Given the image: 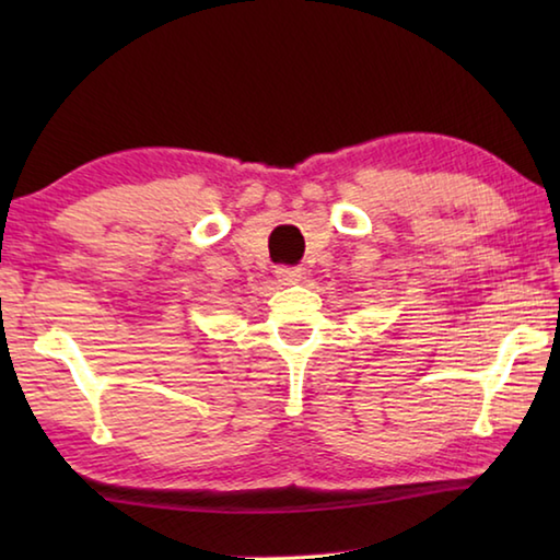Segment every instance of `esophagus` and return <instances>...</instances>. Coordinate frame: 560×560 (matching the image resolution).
Segmentation results:
<instances>
[{
  "instance_id": "obj_1",
  "label": "esophagus",
  "mask_w": 560,
  "mask_h": 560,
  "mask_svg": "<svg viewBox=\"0 0 560 560\" xmlns=\"http://www.w3.org/2000/svg\"><path fill=\"white\" fill-rule=\"evenodd\" d=\"M301 269L299 267H279L277 269V277H279V281H283V283H296V281H301Z\"/></svg>"
}]
</instances>
